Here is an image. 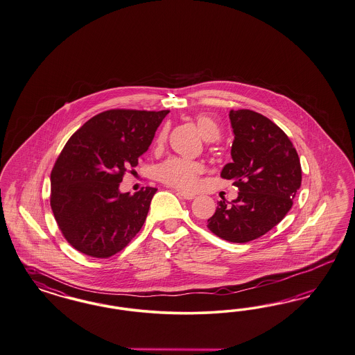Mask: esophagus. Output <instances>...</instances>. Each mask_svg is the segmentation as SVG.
Here are the masks:
<instances>
[{
    "label": "esophagus",
    "instance_id": "34e87169",
    "mask_svg": "<svg viewBox=\"0 0 355 355\" xmlns=\"http://www.w3.org/2000/svg\"><path fill=\"white\" fill-rule=\"evenodd\" d=\"M177 196L184 198L186 200H191V199L196 198V194H190V193H184V191H178Z\"/></svg>",
    "mask_w": 355,
    "mask_h": 355
}]
</instances>
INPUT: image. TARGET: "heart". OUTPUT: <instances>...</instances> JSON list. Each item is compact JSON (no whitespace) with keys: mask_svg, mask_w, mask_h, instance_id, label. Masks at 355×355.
<instances>
[{"mask_svg":"<svg viewBox=\"0 0 355 355\" xmlns=\"http://www.w3.org/2000/svg\"><path fill=\"white\" fill-rule=\"evenodd\" d=\"M196 125L200 135L207 141H215L219 139L220 128L215 119L209 115L200 114L196 118ZM166 137L165 131H162L157 137V144H162ZM203 171L202 165L193 159L182 157H171L164 161L157 169V177L164 184L181 190H193L199 182V175Z\"/></svg>","mask_w":355,"mask_h":355,"instance_id":"b5f03b06","label":"heart"}]
</instances>
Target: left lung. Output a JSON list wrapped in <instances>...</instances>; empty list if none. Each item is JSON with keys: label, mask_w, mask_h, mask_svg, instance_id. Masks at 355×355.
<instances>
[{"label": "left lung", "mask_w": 355, "mask_h": 355, "mask_svg": "<svg viewBox=\"0 0 355 355\" xmlns=\"http://www.w3.org/2000/svg\"><path fill=\"white\" fill-rule=\"evenodd\" d=\"M232 162L221 178L232 180L239 196L218 203L207 228L230 243H248L269 232L293 207L302 184V166L288 136L253 110H231Z\"/></svg>", "instance_id": "1"}]
</instances>
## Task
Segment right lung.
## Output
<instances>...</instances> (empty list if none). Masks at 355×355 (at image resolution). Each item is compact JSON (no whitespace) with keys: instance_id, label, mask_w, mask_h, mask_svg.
<instances>
[{"instance_id":"1","label":"right lung","mask_w":355,"mask_h":355,"mask_svg":"<svg viewBox=\"0 0 355 355\" xmlns=\"http://www.w3.org/2000/svg\"><path fill=\"white\" fill-rule=\"evenodd\" d=\"M168 112H99L62 148L51 171L49 203L64 239L80 253L111 257L141 230L157 189L148 186L131 196L119 193V184Z\"/></svg>"}]
</instances>
